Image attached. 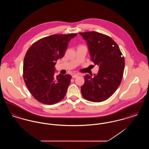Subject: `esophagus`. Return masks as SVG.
Instances as JSON below:
<instances>
[{"label":"esophagus","mask_w":149,"mask_h":149,"mask_svg":"<svg viewBox=\"0 0 149 149\" xmlns=\"http://www.w3.org/2000/svg\"><path fill=\"white\" fill-rule=\"evenodd\" d=\"M78 76V74H74V75H72V78H77Z\"/></svg>","instance_id":"esophagus-1"}]
</instances>
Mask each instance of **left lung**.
<instances>
[{"label": "left lung", "mask_w": 149, "mask_h": 149, "mask_svg": "<svg viewBox=\"0 0 149 149\" xmlns=\"http://www.w3.org/2000/svg\"><path fill=\"white\" fill-rule=\"evenodd\" d=\"M85 40L91 60L99 66L94 77L86 74L81 87L84 98L100 102L109 98L120 86L125 69V59L112 38L95 31L79 33Z\"/></svg>", "instance_id": "obj_1"}]
</instances>
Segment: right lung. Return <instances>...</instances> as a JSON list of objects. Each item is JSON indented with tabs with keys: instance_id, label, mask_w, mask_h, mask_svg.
Returning a JSON list of instances; mask_svg holds the SVG:
<instances>
[{
	"instance_id": "right-lung-1",
	"label": "right lung",
	"mask_w": 149,
	"mask_h": 149,
	"mask_svg": "<svg viewBox=\"0 0 149 149\" xmlns=\"http://www.w3.org/2000/svg\"><path fill=\"white\" fill-rule=\"evenodd\" d=\"M78 34L53 35L29 48L23 61V78L29 92L38 102L54 104L63 99L70 75H55L57 60L63 58L71 38Z\"/></svg>"
}]
</instances>
